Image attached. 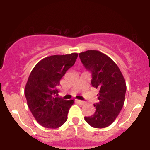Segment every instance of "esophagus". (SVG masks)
<instances>
[{
	"label": "esophagus",
	"instance_id": "esophagus-1",
	"mask_svg": "<svg viewBox=\"0 0 150 150\" xmlns=\"http://www.w3.org/2000/svg\"><path fill=\"white\" fill-rule=\"evenodd\" d=\"M77 102L78 103V104H81V105H83L84 104H85V101H80V100H77Z\"/></svg>",
	"mask_w": 150,
	"mask_h": 150
}]
</instances>
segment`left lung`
<instances>
[{
	"mask_svg": "<svg viewBox=\"0 0 150 150\" xmlns=\"http://www.w3.org/2000/svg\"><path fill=\"white\" fill-rule=\"evenodd\" d=\"M85 68L92 73L91 84L99 89V102L95 113L85 120L93 128H104L116 120L123 108L126 85L122 73L114 61L104 53L96 50L79 54Z\"/></svg>",
	"mask_w": 150,
	"mask_h": 150,
	"instance_id": "8db88e82",
	"label": "left lung"
}]
</instances>
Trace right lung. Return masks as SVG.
Segmentation results:
<instances>
[{
    "label": "right lung",
    "instance_id": "add662e5",
    "mask_svg": "<svg viewBox=\"0 0 150 150\" xmlns=\"http://www.w3.org/2000/svg\"><path fill=\"white\" fill-rule=\"evenodd\" d=\"M78 54L54 55L40 61L31 72L25 89L27 105L43 127L57 128L68 119L74 100L58 97L60 80L75 64Z\"/></svg>",
    "mask_w": 150,
    "mask_h": 150
}]
</instances>
